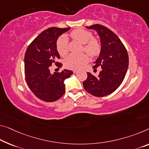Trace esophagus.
Segmentation results:
<instances>
[{"label":"esophagus","instance_id":"esophagus-1","mask_svg":"<svg viewBox=\"0 0 149 149\" xmlns=\"http://www.w3.org/2000/svg\"><path fill=\"white\" fill-rule=\"evenodd\" d=\"M77 72H78L77 70H74V73H77Z\"/></svg>","mask_w":149,"mask_h":149}]
</instances>
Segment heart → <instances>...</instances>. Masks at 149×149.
<instances>
[{
    "label": "heart",
    "instance_id": "b5f03b06",
    "mask_svg": "<svg viewBox=\"0 0 149 149\" xmlns=\"http://www.w3.org/2000/svg\"><path fill=\"white\" fill-rule=\"evenodd\" d=\"M72 38L83 44L82 51H85L92 58L98 56L101 51V45L97 38H93L90 31L82 29L73 30L70 33ZM56 50L61 56H65L68 51V38L66 35H62L56 40ZM88 57L86 54H71L65 59L64 65L69 69L77 70L81 68L87 63Z\"/></svg>",
    "mask_w": 149,
    "mask_h": 149
}]
</instances>
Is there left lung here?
I'll return each instance as SVG.
<instances>
[{"mask_svg": "<svg viewBox=\"0 0 149 149\" xmlns=\"http://www.w3.org/2000/svg\"><path fill=\"white\" fill-rule=\"evenodd\" d=\"M98 33L101 42L100 55L93 68L101 67L98 77L87 72L83 81L84 88L95 97H102L113 93L122 83L129 67L127 49L118 36L103 25L96 24L86 26Z\"/></svg>", "mask_w": 149, "mask_h": 149, "instance_id": "obj_1", "label": "left lung"}]
</instances>
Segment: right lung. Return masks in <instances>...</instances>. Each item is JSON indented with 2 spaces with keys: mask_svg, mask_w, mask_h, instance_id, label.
Instances as JSON below:
<instances>
[{
  "mask_svg": "<svg viewBox=\"0 0 149 149\" xmlns=\"http://www.w3.org/2000/svg\"><path fill=\"white\" fill-rule=\"evenodd\" d=\"M68 28L51 27L42 31L29 45L24 55V75L26 83L36 97L45 102L58 100L65 93L64 81L72 74V71L64 69L51 74L52 65L61 68L62 63L56 50L58 36L68 31Z\"/></svg>",
  "mask_w": 149,
  "mask_h": 149,
  "instance_id": "right-lung-1",
  "label": "right lung"
}]
</instances>
